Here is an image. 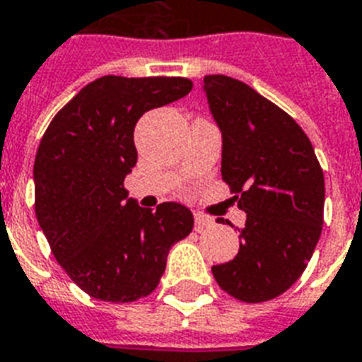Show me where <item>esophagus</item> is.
<instances>
[{"label": "esophagus", "instance_id": "1", "mask_svg": "<svg viewBox=\"0 0 362 362\" xmlns=\"http://www.w3.org/2000/svg\"><path fill=\"white\" fill-rule=\"evenodd\" d=\"M194 225L198 230H202V228H209V226H213V219L211 217H207V215H202V213H196L194 215Z\"/></svg>", "mask_w": 362, "mask_h": 362}]
</instances>
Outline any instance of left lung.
<instances>
[{"label": "left lung", "mask_w": 362, "mask_h": 362, "mask_svg": "<svg viewBox=\"0 0 362 362\" xmlns=\"http://www.w3.org/2000/svg\"><path fill=\"white\" fill-rule=\"evenodd\" d=\"M204 90L223 132V181L247 213L238 255L211 272L238 300H272L302 276L315 251L323 230V170L295 119L249 85L206 75Z\"/></svg>", "instance_id": "obj_1"}]
</instances>
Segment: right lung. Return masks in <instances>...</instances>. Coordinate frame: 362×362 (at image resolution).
<instances>
[{
    "instance_id": "obj_1",
    "label": "right lung",
    "mask_w": 362,
    "mask_h": 362,
    "mask_svg": "<svg viewBox=\"0 0 362 362\" xmlns=\"http://www.w3.org/2000/svg\"><path fill=\"white\" fill-rule=\"evenodd\" d=\"M190 90L185 77L105 75L69 100L41 137L33 162L39 226L58 264L92 298L151 295L172 245L192 232L189 207L164 202L151 211L124 189L139 117Z\"/></svg>"
}]
</instances>
